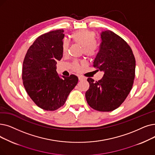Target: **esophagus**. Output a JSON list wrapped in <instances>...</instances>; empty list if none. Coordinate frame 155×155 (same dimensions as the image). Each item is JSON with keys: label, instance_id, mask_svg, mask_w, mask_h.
Here are the masks:
<instances>
[{"label": "esophagus", "instance_id": "esophagus-1", "mask_svg": "<svg viewBox=\"0 0 155 155\" xmlns=\"http://www.w3.org/2000/svg\"><path fill=\"white\" fill-rule=\"evenodd\" d=\"M78 80H80V81H82V80H84V78L82 76H78Z\"/></svg>", "mask_w": 155, "mask_h": 155}]
</instances>
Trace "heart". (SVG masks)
Instances as JSON below:
<instances>
[{"instance_id":"1","label":"heart","mask_w":155,"mask_h":155,"mask_svg":"<svg viewBox=\"0 0 155 155\" xmlns=\"http://www.w3.org/2000/svg\"><path fill=\"white\" fill-rule=\"evenodd\" d=\"M71 38L74 43H75L82 48L83 53L88 57H93L98 52L99 45L96 41V35L94 32L87 30H78L72 33ZM63 52H67L68 49V43L66 40H64L62 45ZM71 68L74 71H78L80 69L79 63L74 61L71 64Z\"/></svg>"}]
</instances>
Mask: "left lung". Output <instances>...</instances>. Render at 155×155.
Instances as JSON below:
<instances>
[{
    "mask_svg": "<svg viewBox=\"0 0 155 155\" xmlns=\"http://www.w3.org/2000/svg\"><path fill=\"white\" fill-rule=\"evenodd\" d=\"M101 43L93 66L103 71V77L94 82L85 93L87 102L99 111H111L123 103L132 89L135 78L136 60L130 46L116 33H101Z\"/></svg>",
    "mask_w": 155,
    "mask_h": 155,
    "instance_id": "obj_1",
    "label": "left lung"
}]
</instances>
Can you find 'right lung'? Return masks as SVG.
Listing matches in <instances>:
<instances>
[{"label":"right lung","instance_id":"add662e5","mask_svg":"<svg viewBox=\"0 0 155 155\" xmlns=\"http://www.w3.org/2000/svg\"><path fill=\"white\" fill-rule=\"evenodd\" d=\"M63 30L49 31L39 36L25 57L22 79L26 92L39 107L54 111L63 106L78 83L75 75L60 77L57 61L63 57Z\"/></svg>","mask_w":155,"mask_h":155}]
</instances>
